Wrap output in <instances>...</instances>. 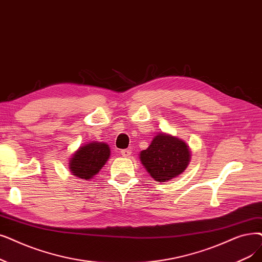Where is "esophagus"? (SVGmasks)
<instances>
[{
	"mask_svg": "<svg viewBox=\"0 0 262 262\" xmlns=\"http://www.w3.org/2000/svg\"><path fill=\"white\" fill-rule=\"evenodd\" d=\"M121 154L123 157H129L132 155V150L130 149H125L121 151Z\"/></svg>",
	"mask_w": 262,
	"mask_h": 262,
	"instance_id": "1",
	"label": "esophagus"
}]
</instances>
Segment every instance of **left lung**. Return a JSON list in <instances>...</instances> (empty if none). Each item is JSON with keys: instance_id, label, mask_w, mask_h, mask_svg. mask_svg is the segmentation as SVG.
I'll list each match as a JSON object with an SVG mask.
<instances>
[{"instance_id": "left-lung-1", "label": "left lung", "mask_w": 262, "mask_h": 262, "mask_svg": "<svg viewBox=\"0 0 262 262\" xmlns=\"http://www.w3.org/2000/svg\"><path fill=\"white\" fill-rule=\"evenodd\" d=\"M190 156L184 140L165 133L155 135L147 149L139 154L141 164L157 182H168L183 173Z\"/></svg>"}]
</instances>
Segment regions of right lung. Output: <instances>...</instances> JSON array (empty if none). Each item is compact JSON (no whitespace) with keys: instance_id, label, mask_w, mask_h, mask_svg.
<instances>
[{"instance_id":"obj_1","label":"right lung","mask_w":262,"mask_h":262,"mask_svg":"<svg viewBox=\"0 0 262 262\" xmlns=\"http://www.w3.org/2000/svg\"><path fill=\"white\" fill-rule=\"evenodd\" d=\"M110 153V147L105 142H88L73 153L68 162V169L73 176L90 181L103 169Z\"/></svg>"}]
</instances>
